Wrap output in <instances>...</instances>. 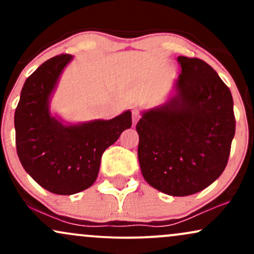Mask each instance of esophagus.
<instances>
[{
    "mask_svg": "<svg viewBox=\"0 0 254 254\" xmlns=\"http://www.w3.org/2000/svg\"><path fill=\"white\" fill-rule=\"evenodd\" d=\"M139 117H141V113H139L138 110H133L132 111V122L133 124H136L137 122H138Z\"/></svg>",
    "mask_w": 254,
    "mask_h": 254,
    "instance_id": "esophagus-1",
    "label": "esophagus"
}]
</instances>
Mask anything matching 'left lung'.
<instances>
[{"label": "left lung", "mask_w": 254, "mask_h": 254, "mask_svg": "<svg viewBox=\"0 0 254 254\" xmlns=\"http://www.w3.org/2000/svg\"><path fill=\"white\" fill-rule=\"evenodd\" d=\"M177 94L147 111L136 125L138 160L149 185L170 196H190L222 174L235 133L232 93L199 58L178 57Z\"/></svg>", "instance_id": "left-lung-1"}]
</instances>
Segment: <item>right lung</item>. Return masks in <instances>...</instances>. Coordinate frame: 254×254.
<instances>
[{"label": "right lung", "instance_id": "obj_1", "mask_svg": "<svg viewBox=\"0 0 254 254\" xmlns=\"http://www.w3.org/2000/svg\"><path fill=\"white\" fill-rule=\"evenodd\" d=\"M71 58L58 55L30 75L14 116L22 167L42 188L56 194H74L92 186L104 151L132 124L130 111L110 121L68 127L51 117L49 99Z\"/></svg>", "mask_w": 254, "mask_h": 254}]
</instances>
